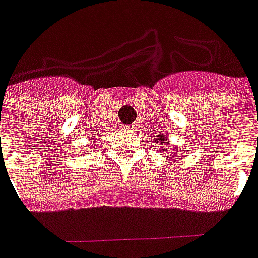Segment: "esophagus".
I'll return each mask as SVG.
<instances>
[{"label":"esophagus","mask_w":258,"mask_h":258,"mask_svg":"<svg viewBox=\"0 0 258 258\" xmlns=\"http://www.w3.org/2000/svg\"><path fill=\"white\" fill-rule=\"evenodd\" d=\"M136 127H137V123H132L131 126H129V129H132V131H135Z\"/></svg>","instance_id":"esophagus-1"}]
</instances>
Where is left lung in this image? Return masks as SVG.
I'll return each instance as SVG.
<instances>
[{
  "label": "left lung",
  "mask_w": 258,
  "mask_h": 258,
  "mask_svg": "<svg viewBox=\"0 0 258 258\" xmlns=\"http://www.w3.org/2000/svg\"><path fill=\"white\" fill-rule=\"evenodd\" d=\"M155 140H156V143L159 141V144H160V145L168 144V139H167V137H164L163 135H158V136L155 137ZM162 148H163V147H162ZM163 150H166V148H163ZM167 150H170V148H167Z\"/></svg>",
  "instance_id": "1"
}]
</instances>
